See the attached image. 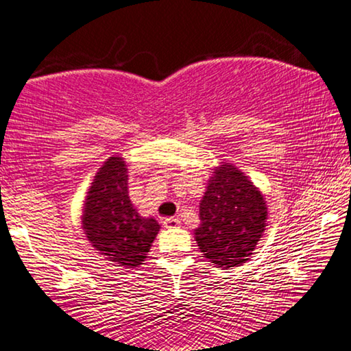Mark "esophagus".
<instances>
[{"label":"esophagus","mask_w":351,"mask_h":351,"mask_svg":"<svg viewBox=\"0 0 351 351\" xmlns=\"http://www.w3.org/2000/svg\"><path fill=\"white\" fill-rule=\"evenodd\" d=\"M181 226V221L178 218H165L164 219V227L167 229H175V227H180Z\"/></svg>","instance_id":"esophagus-1"}]
</instances>
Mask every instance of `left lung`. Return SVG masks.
<instances>
[{
    "label": "left lung",
    "instance_id": "left-lung-1",
    "mask_svg": "<svg viewBox=\"0 0 351 351\" xmlns=\"http://www.w3.org/2000/svg\"><path fill=\"white\" fill-rule=\"evenodd\" d=\"M267 202L259 187L230 162H221L206 184L199 205L197 246L215 267H240L263 239Z\"/></svg>",
    "mask_w": 351,
    "mask_h": 351
}]
</instances>
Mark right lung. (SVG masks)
<instances>
[{
	"mask_svg": "<svg viewBox=\"0 0 351 351\" xmlns=\"http://www.w3.org/2000/svg\"><path fill=\"white\" fill-rule=\"evenodd\" d=\"M124 157L114 154L93 176L82 206V230L92 248L108 263L135 269L145 263L160 224L138 213L128 195Z\"/></svg>",
	"mask_w": 351,
	"mask_h": 351,
	"instance_id": "obj_1",
	"label": "right lung"
}]
</instances>
